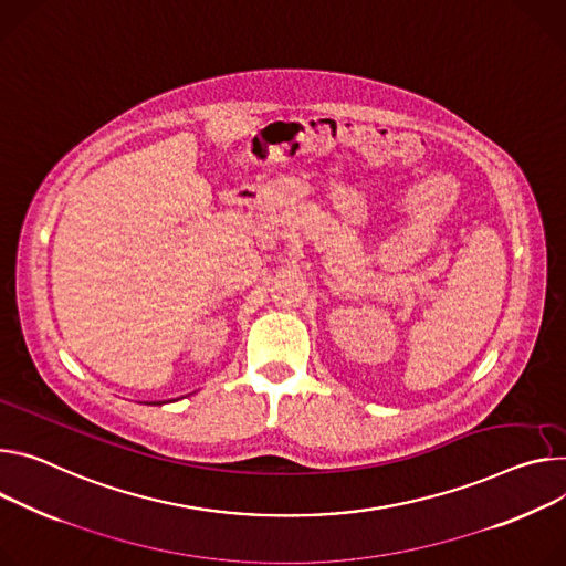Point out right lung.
<instances>
[{
  "mask_svg": "<svg viewBox=\"0 0 566 566\" xmlns=\"http://www.w3.org/2000/svg\"><path fill=\"white\" fill-rule=\"evenodd\" d=\"M156 403H158V401H156Z\"/></svg>",
  "mask_w": 566,
  "mask_h": 566,
  "instance_id": "right-lung-1",
  "label": "right lung"
}]
</instances>
